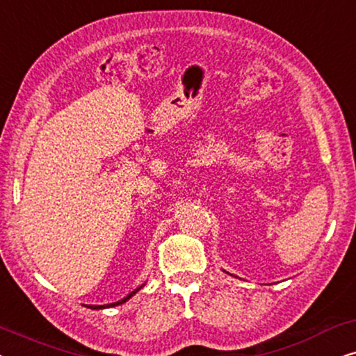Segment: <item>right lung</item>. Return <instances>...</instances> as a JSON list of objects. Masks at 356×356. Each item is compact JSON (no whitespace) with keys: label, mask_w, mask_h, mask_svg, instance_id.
Returning <instances> with one entry per match:
<instances>
[{"label":"right lung","mask_w":356,"mask_h":356,"mask_svg":"<svg viewBox=\"0 0 356 356\" xmlns=\"http://www.w3.org/2000/svg\"><path fill=\"white\" fill-rule=\"evenodd\" d=\"M138 290H139V289H136L134 291H131V293H129L128 296H126V298L116 301V303H110V305H104V306H90V308H92V309H102V308H111V306H118V305H121V303H124V301H128V300L131 298V296H133Z\"/></svg>","instance_id":"add662e5"}]
</instances>
